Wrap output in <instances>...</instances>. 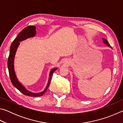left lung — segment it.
<instances>
[{"mask_svg": "<svg viewBox=\"0 0 123 123\" xmlns=\"http://www.w3.org/2000/svg\"><path fill=\"white\" fill-rule=\"evenodd\" d=\"M103 42L105 43V44H106L108 47H110V48H111V45H110V44L109 43V42H108V41H107V40L106 39H105V38H103Z\"/></svg>", "mask_w": 123, "mask_h": 123, "instance_id": "left-lung-1", "label": "left lung"}]
</instances>
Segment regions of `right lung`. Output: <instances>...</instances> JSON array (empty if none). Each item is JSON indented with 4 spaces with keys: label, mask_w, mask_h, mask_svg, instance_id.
<instances>
[{
    "label": "right lung",
    "mask_w": 123,
    "mask_h": 123,
    "mask_svg": "<svg viewBox=\"0 0 123 123\" xmlns=\"http://www.w3.org/2000/svg\"><path fill=\"white\" fill-rule=\"evenodd\" d=\"M36 27L35 26H26V28H25L24 29H23L22 31L18 35L17 37L12 42L11 47H10V54L7 61L8 69H9L10 80H11L12 85L20 92H21L23 94H24L25 95H28V96L29 97H39L42 96V95L44 94L47 90V89L49 86L53 73L57 69V68H54V69L51 70V72H50L49 79L47 87H45V89L43 92H41L38 93H32L31 92L29 91L28 90H27L19 82V81L18 80L14 69V56H15L16 50L17 49V48L19 46V42L20 41L25 40V39L30 38V37H34L36 35Z\"/></svg>",
    "instance_id": "1"
}]
</instances>
